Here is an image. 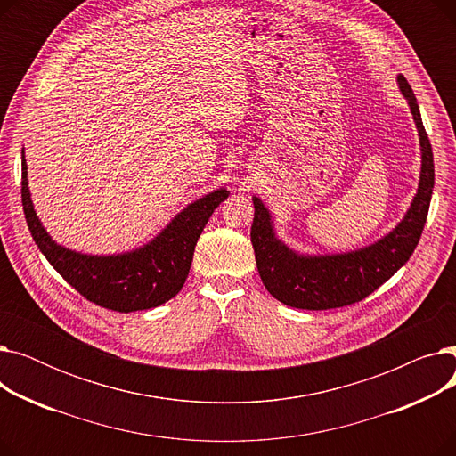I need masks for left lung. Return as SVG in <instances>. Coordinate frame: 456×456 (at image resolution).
<instances>
[{"mask_svg": "<svg viewBox=\"0 0 456 456\" xmlns=\"http://www.w3.org/2000/svg\"><path fill=\"white\" fill-rule=\"evenodd\" d=\"M399 88L409 102L419 133L421 174L418 194L401 224L379 242L340 255H299L275 236L272 214L258 198H253L255 218L251 244L256 268L266 290L281 303L305 308L327 310L353 305L368 297L387 282L414 253L428 214L435 188L433 148L425 133L416 95L403 76Z\"/></svg>", "mask_w": 456, "mask_h": 456, "instance_id": "8db88e82", "label": "left lung"}]
</instances>
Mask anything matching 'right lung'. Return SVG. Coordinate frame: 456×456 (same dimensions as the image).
<instances>
[{"label":"right lung","mask_w":456,"mask_h":456,"mask_svg":"<svg viewBox=\"0 0 456 456\" xmlns=\"http://www.w3.org/2000/svg\"><path fill=\"white\" fill-rule=\"evenodd\" d=\"M225 188L190 203L155 240L122 255H83L52 240L33 208L28 164L21 151V205L31 236L62 279L88 301L116 313L159 306L179 294L188 277L198 238L214 208L225 201Z\"/></svg>","instance_id":"right-lung-1"}]
</instances>
